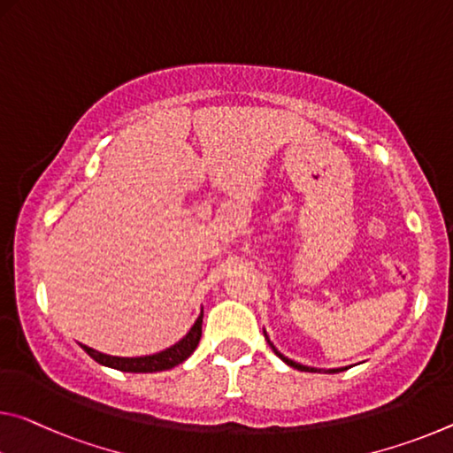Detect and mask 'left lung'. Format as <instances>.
I'll return each mask as SVG.
<instances>
[{
	"label": "left lung",
	"mask_w": 453,
	"mask_h": 453,
	"mask_svg": "<svg viewBox=\"0 0 453 453\" xmlns=\"http://www.w3.org/2000/svg\"><path fill=\"white\" fill-rule=\"evenodd\" d=\"M264 336H265V341H268V344L272 347V350H274V353L282 358V361L286 363V365H290V367H294V369H298V371H306V372H320V371H326V369H317V367H308V365H300V363H296V361H292V358H288V357H284L282 353H280V350L274 347V342L270 341V336L265 334V330H264ZM347 367H341V369H328V372H336V371H344Z\"/></svg>",
	"instance_id": "left-lung-1"
}]
</instances>
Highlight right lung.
<instances>
[{
    "mask_svg": "<svg viewBox=\"0 0 453 453\" xmlns=\"http://www.w3.org/2000/svg\"><path fill=\"white\" fill-rule=\"evenodd\" d=\"M201 322H203V312L199 314L197 320L193 322L189 333L183 336L181 341L175 342L173 347L159 350L155 355H145V357H112L106 353H100L86 344L81 347L88 353L96 363L104 365V367L125 371V372H157V371H167L177 367L179 363H183L185 358L193 355V350L197 349L199 339H201Z\"/></svg>",
    "mask_w": 453,
    "mask_h": 453,
    "instance_id": "1",
    "label": "right lung"
}]
</instances>
